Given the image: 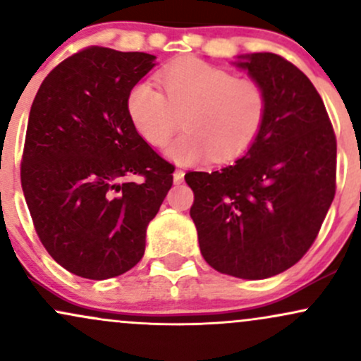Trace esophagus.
Instances as JSON below:
<instances>
[{"label":"esophagus","instance_id":"34e87169","mask_svg":"<svg viewBox=\"0 0 361 361\" xmlns=\"http://www.w3.org/2000/svg\"><path fill=\"white\" fill-rule=\"evenodd\" d=\"M173 180H175V183H181V181L185 180V171H183V169H176V171L173 173Z\"/></svg>","mask_w":361,"mask_h":361}]
</instances>
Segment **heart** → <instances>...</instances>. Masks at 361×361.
Here are the masks:
<instances>
[{"label":"heart","mask_w":361,"mask_h":361,"mask_svg":"<svg viewBox=\"0 0 361 361\" xmlns=\"http://www.w3.org/2000/svg\"><path fill=\"white\" fill-rule=\"evenodd\" d=\"M161 88L139 81L128 90L126 110L132 127L149 146L163 147L183 123L185 130L169 144L166 156L178 163L212 157L227 163L258 139L268 115V93L251 76L186 57L157 74Z\"/></svg>","instance_id":"obj_1"}]
</instances>
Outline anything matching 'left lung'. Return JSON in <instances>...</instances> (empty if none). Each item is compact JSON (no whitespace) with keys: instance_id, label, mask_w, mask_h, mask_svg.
<instances>
[{"instance_id":"left-lung-1","label":"left lung","mask_w":361,"mask_h":361,"mask_svg":"<svg viewBox=\"0 0 361 361\" xmlns=\"http://www.w3.org/2000/svg\"><path fill=\"white\" fill-rule=\"evenodd\" d=\"M235 64L267 88L263 130L234 164L185 180L207 263L261 280L288 270L316 241L336 193V135L321 94L292 62L256 52Z\"/></svg>"}]
</instances>
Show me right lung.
I'll list each match as a JSON object with an SVG mask.
<instances>
[{
    "label": "right lung",
    "instance_id": "1",
    "mask_svg": "<svg viewBox=\"0 0 361 361\" xmlns=\"http://www.w3.org/2000/svg\"><path fill=\"white\" fill-rule=\"evenodd\" d=\"M154 56L86 47L47 74L28 117L22 188L40 243L62 268L105 280L134 268L175 166L132 127L127 93ZM140 178L139 182L127 177Z\"/></svg>",
    "mask_w": 361,
    "mask_h": 361
}]
</instances>
